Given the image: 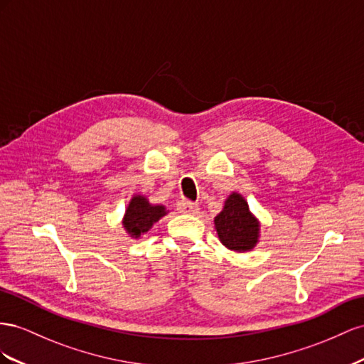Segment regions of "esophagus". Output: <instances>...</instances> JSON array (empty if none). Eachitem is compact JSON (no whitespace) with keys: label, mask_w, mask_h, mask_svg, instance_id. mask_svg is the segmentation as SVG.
Wrapping results in <instances>:
<instances>
[{"label":"esophagus","mask_w":364,"mask_h":364,"mask_svg":"<svg viewBox=\"0 0 364 364\" xmlns=\"http://www.w3.org/2000/svg\"><path fill=\"white\" fill-rule=\"evenodd\" d=\"M176 210L181 212V213H189V215H195V213H198L200 207H198V204H195V203H189V201H180L178 204H176Z\"/></svg>","instance_id":"obj_1"}]
</instances>
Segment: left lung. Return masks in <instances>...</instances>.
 <instances>
[{"label": "left lung", "mask_w": 364, "mask_h": 364, "mask_svg": "<svg viewBox=\"0 0 364 364\" xmlns=\"http://www.w3.org/2000/svg\"><path fill=\"white\" fill-rule=\"evenodd\" d=\"M215 228L220 241L228 250L250 252L259 242L261 225L248 209L244 196L237 192L228 196L223 210L215 216Z\"/></svg>", "instance_id": "obj_1"}]
</instances>
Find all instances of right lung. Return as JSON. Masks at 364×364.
<instances>
[{
    "instance_id": "right-lung-1",
    "label": "right lung",
    "mask_w": 364,
    "mask_h": 364,
    "mask_svg": "<svg viewBox=\"0 0 364 364\" xmlns=\"http://www.w3.org/2000/svg\"><path fill=\"white\" fill-rule=\"evenodd\" d=\"M166 213L168 210L164 205L151 204L146 196L134 195L127 207V212H124L122 224L131 237H140L149 232L151 227Z\"/></svg>"
}]
</instances>
